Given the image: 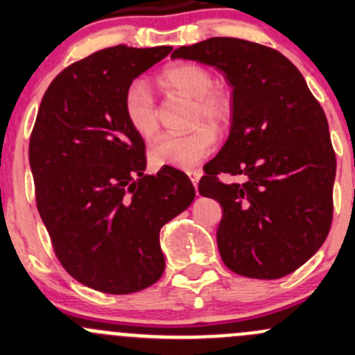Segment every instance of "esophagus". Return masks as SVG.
<instances>
[{"instance_id":"1","label":"esophagus","mask_w":355,"mask_h":355,"mask_svg":"<svg viewBox=\"0 0 355 355\" xmlns=\"http://www.w3.org/2000/svg\"><path fill=\"white\" fill-rule=\"evenodd\" d=\"M187 175H189V177H191V180H192V184H194V187L198 189V184H199L200 177H202V171H200V170H191V171H187Z\"/></svg>"}]
</instances>
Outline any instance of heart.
<instances>
[{
  "instance_id": "obj_1",
  "label": "heart",
  "mask_w": 355,
  "mask_h": 355,
  "mask_svg": "<svg viewBox=\"0 0 355 355\" xmlns=\"http://www.w3.org/2000/svg\"><path fill=\"white\" fill-rule=\"evenodd\" d=\"M157 80L163 87L177 91L194 99L192 120L202 118L207 123L220 127L230 118L232 101L227 92L214 89L213 75L196 63H177L166 67ZM123 113L130 127L141 137H151L157 128L156 110L149 89L142 82H132L123 96ZM218 142L216 132L207 125H199L187 134H168L153 144L151 163L155 166H173L178 170H191L214 149Z\"/></svg>"
}]
</instances>
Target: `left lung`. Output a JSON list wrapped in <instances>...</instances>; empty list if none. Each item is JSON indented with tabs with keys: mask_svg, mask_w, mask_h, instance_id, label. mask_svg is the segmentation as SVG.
Here are the masks:
<instances>
[{
	"mask_svg": "<svg viewBox=\"0 0 355 355\" xmlns=\"http://www.w3.org/2000/svg\"><path fill=\"white\" fill-rule=\"evenodd\" d=\"M171 58L214 67L232 87L230 135L199 182L200 196L223 209L221 259L247 278L292 273L318 252L331 225L336 159L323 108L297 67L263 44L211 37ZM220 173L245 182L225 184Z\"/></svg>",
	"mask_w": 355,
	"mask_h": 355,
	"instance_id": "1",
	"label": "left lung"
}]
</instances>
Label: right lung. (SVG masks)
<instances>
[{
  "label": "right lung",
  "instance_id": "obj_1",
  "mask_svg": "<svg viewBox=\"0 0 355 355\" xmlns=\"http://www.w3.org/2000/svg\"><path fill=\"white\" fill-rule=\"evenodd\" d=\"M171 46H113L49 84L28 144L39 214L68 275L105 293H132L164 271L159 232L196 191L177 168L144 175V141L123 113L128 85Z\"/></svg>",
  "mask_w": 355,
  "mask_h": 355
}]
</instances>
